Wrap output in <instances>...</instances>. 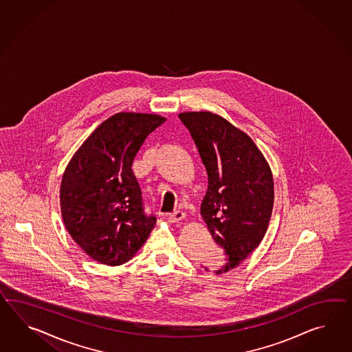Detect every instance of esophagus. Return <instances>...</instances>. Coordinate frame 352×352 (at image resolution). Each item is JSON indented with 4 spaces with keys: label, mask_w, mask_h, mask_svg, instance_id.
I'll use <instances>...</instances> for the list:
<instances>
[{
    "label": "esophagus",
    "mask_w": 352,
    "mask_h": 352,
    "mask_svg": "<svg viewBox=\"0 0 352 352\" xmlns=\"http://www.w3.org/2000/svg\"><path fill=\"white\" fill-rule=\"evenodd\" d=\"M184 217H186V214L183 211H174L173 214L168 216V221L172 223H180Z\"/></svg>",
    "instance_id": "obj_1"
}]
</instances>
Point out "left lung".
<instances>
[{
    "label": "left lung",
    "instance_id": "left-lung-1",
    "mask_svg": "<svg viewBox=\"0 0 352 352\" xmlns=\"http://www.w3.org/2000/svg\"><path fill=\"white\" fill-rule=\"evenodd\" d=\"M179 120L206 168L208 187L201 214L226 256L223 266L214 270L223 274L239 266L266 234L274 207L272 173L252 138L223 117L186 112Z\"/></svg>",
    "mask_w": 352,
    "mask_h": 352
}]
</instances>
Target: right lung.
<instances>
[{
	"instance_id": "obj_1",
	"label": "right lung",
	"mask_w": 352,
	"mask_h": 352,
	"mask_svg": "<svg viewBox=\"0 0 352 352\" xmlns=\"http://www.w3.org/2000/svg\"><path fill=\"white\" fill-rule=\"evenodd\" d=\"M165 118L117 113L95 129L71 159L60 183L66 229L89 257L126 263L144 245L156 217L147 214L132 163Z\"/></svg>"
}]
</instances>
